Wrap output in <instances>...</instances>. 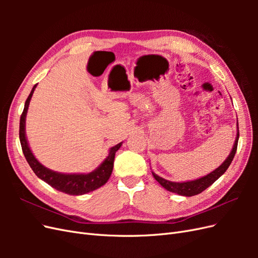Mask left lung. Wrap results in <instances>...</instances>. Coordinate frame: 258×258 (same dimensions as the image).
<instances>
[{"label": "left lung", "instance_id": "1", "mask_svg": "<svg viewBox=\"0 0 258 258\" xmlns=\"http://www.w3.org/2000/svg\"><path fill=\"white\" fill-rule=\"evenodd\" d=\"M238 140H239V127L237 122V137L235 140V143H233L232 150L228 155V157L225 159V161L220 167L216 168L215 170L212 171V172L205 176L199 177L197 179H192V181H187V182H171L166 178L157 175L155 172H152L153 176L155 177L156 181L163 187V188H166L171 192H175L177 195H181V196H186V197H191V196H195V195H198L204 191L205 189H207L209 186L212 185L217 178H220L226 172V170L228 169L233 157H235V154L237 152V146H238Z\"/></svg>", "mask_w": 258, "mask_h": 258}]
</instances>
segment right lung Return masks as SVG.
Wrapping results in <instances>:
<instances>
[{
    "mask_svg": "<svg viewBox=\"0 0 258 258\" xmlns=\"http://www.w3.org/2000/svg\"><path fill=\"white\" fill-rule=\"evenodd\" d=\"M35 88L36 85H34V87L31 90L30 95L26 101L25 108H23V112L21 114L19 124L20 144L22 147L23 155H25L31 169L33 170V172L36 174L38 178L43 179L44 182L53 187L54 189L66 192L68 195H72V196H81V195L93 191L98 189L99 187L103 186L108 181V178H110L112 174L115 154L120 148L122 142L111 147L110 151H108L107 157L103 160V162L101 163L97 169L91 171L89 173H61L44 167L42 163L35 158V156L33 155L32 151H31L26 136V117L30 101L33 96Z\"/></svg>",
    "mask_w": 258,
    "mask_h": 258,
    "instance_id": "right-lung-1",
    "label": "right lung"
}]
</instances>
